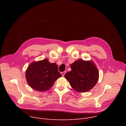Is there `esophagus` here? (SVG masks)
<instances>
[{
  "label": "esophagus",
  "mask_w": 126,
  "mask_h": 126,
  "mask_svg": "<svg viewBox=\"0 0 126 126\" xmlns=\"http://www.w3.org/2000/svg\"><path fill=\"white\" fill-rule=\"evenodd\" d=\"M65 73H66V71L62 72H61V75H62V76H64V75L65 74Z\"/></svg>",
  "instance_id": "34e87169"
}]
</instances>
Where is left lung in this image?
Listing matches in <instances>:
<instances>
[{
	"mask_svg": "<svg viewBox=\"0 0 126 126\" xmlns=\"http://www.w3.org/2000/svg\"><path fill=\"white\" fill-rule=\"evenodd\" d=\"M70 67L71 71L65 74V78L74 90L87 92L96 85L99 79V71L92 60L78 59Z\"/></svg>",
	"mask_w": 126,
	"mask_h": 126,
	"instance_id": "obj_1",
	"label": "left lung"
}]
</instances>
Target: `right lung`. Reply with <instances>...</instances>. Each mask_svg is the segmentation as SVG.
Masks as SVG:
<instances>
[{"label":"right lung","instance_id":"1","mask_svg":"<svg viewBox=\"0 0 126 126\" xmlns=\"http://www.w3.org/2000/svg\"><path fill=\"white\" fill-rule=\"evenodd\" d=\"M62 77L55 63H50L48 59L33 61L27 67L25 77L29 86L40 92L52 87L55 81Z\"/></svg>","mask_w":126,"mask_h":126}]
</instances>
